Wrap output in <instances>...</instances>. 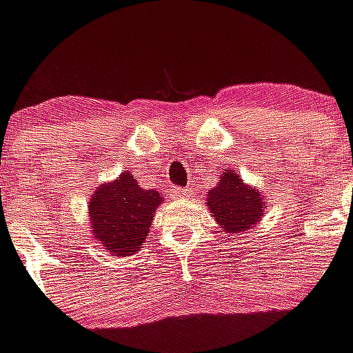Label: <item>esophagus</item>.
<instances>
[{
  "label": "esophagus",
  "instance_id": "esophagus-1",
  "mask_svg": "<svg viewBox=\"0 0 353 353\" xmlns=\"http://www.w3.org/2000/svg\"><path fill=\"white\" fill-rule=\"evenodd\" d=\"M171 198L174 199H185V198H191L192 196V189H189V187H183V189H171Z\"/></svg>",
  "mask_w": 353,
  "mask_h": 353
}]
</instances>
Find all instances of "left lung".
I'll return each instance as SVG.
<instances>
[{"label":"left lung","mask_w":353,"mask_h":353,"mask_svg":"<svg viewBox=\"0 0 353 353\" xmlns=\"http://www.w3.org/2000/svg\"><path fill=\"white\" fill-rule=\"evenodd\" d=\"M207 207L224 233H248L267 208L263 192L248 185L235 170H224L219 183L207 194Z\"/></svg>","instance_id":"1"}]
</instances>
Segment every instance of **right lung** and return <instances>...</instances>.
I'll list each match as a JSON object with an SVG mask.
<instances>
[{
  "instance_id": "1",
  "label": "right lung",
  "mask_w": 353,
  "mask_h": 353,
  "mask_svg": "<svg viewBox=\"0 0 353 353\" xmlns=\"http://www.w3.org/2000/svg\"><path fill=\"white\" fill-rule=\"evenodd\" d=\"M164 201L155 189H143L129 171L105 182L88 199L93 239L114 256H130L145 245L152 219Z\"/></svg>"
}]
</instances>
